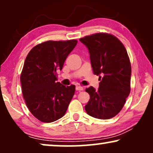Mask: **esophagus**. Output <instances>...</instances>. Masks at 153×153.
Segmentation results:
<instances>
[{
  "instance_id": "34e87169",
  "label": "esophagus",
  "mask_w": 153,
  "mask_h": 153,
  "mask_svg": "<svg viewBox=\"0 0 153 153\" xmlns=\"http://www.w3.org/2000/svg\"><path fill=\"white\" fill-rule=\"evenodd\" d=\"M83 87L79 86V85H76V91H83Z\"/></svg>"
}]
</instances>
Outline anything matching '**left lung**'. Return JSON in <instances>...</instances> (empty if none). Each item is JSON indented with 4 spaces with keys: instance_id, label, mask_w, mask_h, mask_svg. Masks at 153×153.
<instances>
[{
    "instance_id": "left-lung-1",
    "label": "left lung",
    "mask_w": 153,
    "mask_h": 153,
    "mask_svg": "<svg viewBox=\"0 0 153 153\" xmlns=\"http://www.w3.org/2000/svg\"><path fill=\"white\" fill-rule=\"evenodd\" d=\"M88 49L94 74L99 76V88H86L90 100L85 111L95 118L116 116L130 93L131 64L127 50L114 35L96 33L79 39Z\"/></svg>"
}]
</instances>
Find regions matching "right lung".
<instances>
[{
	"mask_svg": "<svg viewBox=\"0 0 153 153\" xmlns=\"http://www.w3.org/2000/svg\"><path fill=\"white\" fill-rule=\"evenodd\" d=\"M76 39L47 41L37 45L25 60L20 79L27 107L37 119L52 123L65 114L74 96L75 85L57 82V70H61Z\"/></svg>",
	"mask_w": 153,
	"mask_h": 153,
	"instance_id": "right-lung-1",
	"label": "right lung"
}]
</instances>
